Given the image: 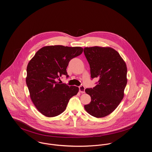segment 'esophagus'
<instances>
[{"mask_svg":"<svg viewBox=\"0 0 152 152\" xmlns=\"http://www.w3.org/2000/svg\"><path fill=\"white\" fill-rule=\"evenodd\" d=\"M85 87L83 86H80V87H79V91H80V92H81V93H82V94H83V93H85Z\"/></svg>","mask_w":152,"mask_h":152,"instance_id":"1","label":"esophagus"}]
</instances>
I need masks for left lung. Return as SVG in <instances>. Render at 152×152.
<instances>
[{"label":"left lung","instance_id":"obj_1","mask_svg":"<svg viewBox=\"0 0 152 152\" xmlns=\"http://www.w3.org/2000/svg\"><path fill=\"white\" fill-rule=\"evenodd\" d=\"M83 52L90 66L91 78L99 79L95 87L85 89L91 102L84 108L95 117H104L114 110L124 97L126 66L120 54L110 47L85 48Z\"/></svg>","mask_w":152,"mask_h":152}]
</instances>
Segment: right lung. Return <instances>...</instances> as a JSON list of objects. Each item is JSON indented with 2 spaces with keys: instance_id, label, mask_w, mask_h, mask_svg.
<instances>
[{
  "instance_id": "obj_1",
  "label": "right lung",
  "mask_w": 152,
  "mask_h": 152,
  "mask_svg": "<svg viewBox=\"0 0 152 152\" xmlns=\"http://www.w3.org/2000/svg\"><path fill=\"white\" fill-rule=\"evenodd\" d=\"M83 52L81 47L46 46L29 61L26 83L30 97L45 116L53 117L61 114L70 98L78 92V87L60 84L56 79L63 75L69 77L66 69L69 61Z\"/></svg>"
}]
</instances>
